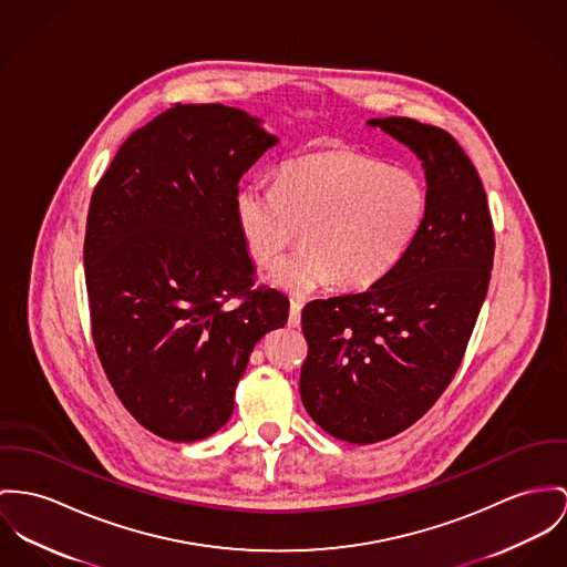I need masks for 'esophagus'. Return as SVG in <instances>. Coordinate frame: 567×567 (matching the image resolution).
Here are the masks:
<instances>
[{
	"mask_svg": "<svg viewBox=\"0 0 567 567\" xmlns=\"http://www.w3.org/2000/svg\"><path fill=\"white\" fill-rule=\"evenodd\" d=\"M300 319H302V305L300 302H291V308H289V326L298 328Z\"/></svg>",
	"mask_w": 567,
	"mask_h": 567,
	"instance_id": "34e87169",
	"label": "esophagus"
}]
</instances>
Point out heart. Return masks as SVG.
Returning <instances> with one entry per match:
<instances>
[{"label": "heart", "mask_w": 567, "mask_h": 567, "mask_svg": "<svg viewBox=\"0 0 567 567\" xmlns=\"http://www.w3.org/2000/svg\"><path fill=\"white\" fill-rule=\"evenodd\" d=\"M425 181L410 168L353 151L289 159L278 185L248 181L235 194V221L248 255L274 265L302 226L305 248L278 262L271 282L306 296L334 280L364 289L408 255L427 218Z\"/></svg>", "instance_id": "1"}]
</instances>
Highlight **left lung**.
Here are the masks:
<instances>
[{
	"mask_svg": "<svg viewBox=\"0 0 567 567\" xmlns=\"http://www.w3.org/2000/svg\"><path fill=\"white\" fill-rule=\"evenodd\" d=\"M367 125L421 159L430 203L389 276L302 310V403L323 432L351 444L396 436L436 403L464 358L494 261L485 189L453 135L401 116Z\"/></svg>",
	"mask_w": 567,
	"mask_h": 567,
	"instance_id": "8db88e82",
	"label": "left lung"
}]
</instances>
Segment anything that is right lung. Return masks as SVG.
Segmentation results:
<instances>
[{
    "label": "right lung",
    "instance_id": "1",
    "mask_svg": "<svg viewBox=\"0 0 567 567\" xmlns=\"http://www.w3.org/2000/svg\"><path fill=\"white\" fill-rule=\"evenodd\" d=\"M261 123L221 103H176L131 133L92 192L94 348L131 416L173 442L218 432L252 349L289 317L280 291H252L233 209L239 178L278 144ZM233 297L243 305L226 307Z\"/></svg>",
    "mask_w": 567,
    "mask_h": 567
}]
</instances>
